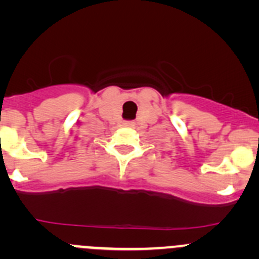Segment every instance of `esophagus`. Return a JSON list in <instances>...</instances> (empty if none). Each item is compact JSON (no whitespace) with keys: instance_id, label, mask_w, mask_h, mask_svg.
Listing matches in <instances>:
<instances>
[{"instance_id":"esophagus-1","label":"esophagus","mask_w":259,"mask_h":259,"mask_svg":"<svg viewBox=\"0 0 259 259\" xmlns=\"http://www.w3.org/2000/svg\"><path fill=\"white\" fill-rule=\"evenodd\" d=\"M125 126H133V122L132 121H124Z\"/></svg>"}]
</instances>
